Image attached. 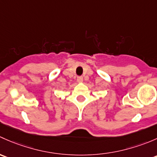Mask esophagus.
<instances>
[{"mask_svg":"<svg viewBox=\"0 0 157 157\" xmlns=\"http://www.w3.org/2000/svg\"><path fill=\"white\" fill-rule=\"evenodd\" d=\"M77 81H78V82H82V81H83V77H82V76H78V78H77Z\"/></svg>","mask_w":157,"mask_h":157,"instance_id":"esophagus-1","label":"esophagus"}]
</instances>
